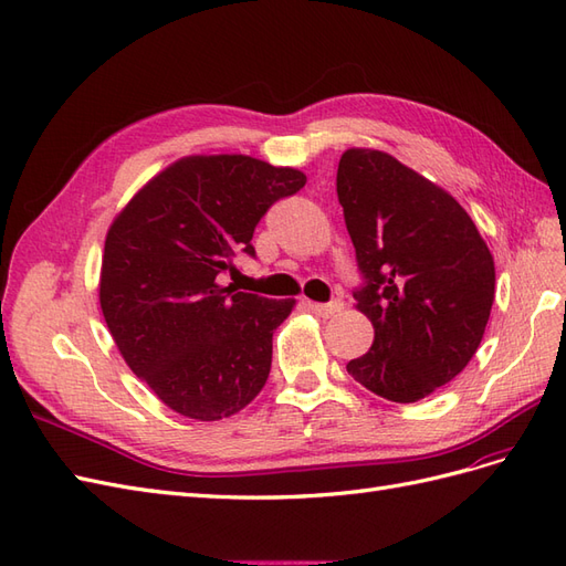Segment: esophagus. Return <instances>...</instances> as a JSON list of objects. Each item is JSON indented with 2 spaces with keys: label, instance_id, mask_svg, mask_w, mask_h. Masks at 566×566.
<instances>
[{
  "label": "esophagus",
  "instance_id": "34e87169",
  "mask_svg": "<svg viewBox=\"0 0 566 566\" xmlns=\"http://www.w3.org/2000/svg\"><path fill=\"white\" fill-rule=\"evenodd\" d=\"M308 308L319 315V317H332L336 313L344 311V303L342 301H332V303H308Z\"/></svg>",
  "mask_w": 566,
  "mask_h": 566
}]
</instances>
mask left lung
Instances as JSON below:
<instances>
[{"label": "left lung", "mask_w": 566, "mask_h": 566, "mask_svg": "<svg viewBox=\"0 0 566 566\" xmlns=\"http://www.w3.org/2000/svg\"><path fill=\"white\" fill-rule=\"evenodd\" d=\"M336 193L365 284L353 292L375 342L348 375L417 402L474 358L495 296L493 255L446 189L377 149H348Z\"/></svg>", "instance_id": "obj_1"}]
</instances>
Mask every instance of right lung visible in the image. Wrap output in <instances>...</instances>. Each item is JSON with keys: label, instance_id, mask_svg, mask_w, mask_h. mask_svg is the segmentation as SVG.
<instances>
[{"label": "right lung", "instance_id": "add662e5", "mask_svg": "<svg viewBox=\"0 0 566 566\" xmlns=\"http://www.w3.org/2000/svg\"><path fill=\"white\" fill-rule=\"evenodd\" d=\"M305 185L296 168L241 154L185 156L111 222L99 280L106 327L127 367L175 412L216 422L244 410L270 375L272 334L294 301L218 284L255 224Z\"/></svg>", "mask_w": 566, "mask_h": 566}]
</instances>
